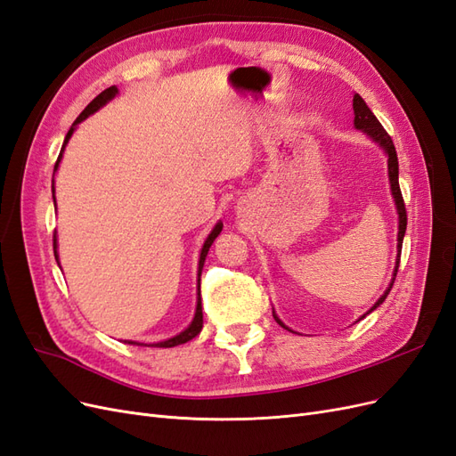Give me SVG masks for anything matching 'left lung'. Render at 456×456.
Wrapping results in <instances>:
<instances>
[{
	"label": "left lung",
	"mask_w": 456,
	"mask_h": 456,
	"mask_svg": "<svg viewBox=\"0 0 456 456\" xmlns=\"http://www.w3.org/2000/svg\"><path fill=\"white\" fill-rule=\"evenodd\" d=\"M354 126L355 129H362L365 131L369 136H372L384 150L386 154H388V175H390V186H392V196L395 200V207H397V213H399V233H397V247H399V256H402V245H403V236H405V230H407V211H405V201H403V196H402V190H399V178H397V154H395V146L390 139V134L384 131V127L380 126V121L377 119V116L370 112V108L365 104V101L362 99L360 94H354ZM397 268H399V258H397V266H395V272L394 275L397 273ZM395 280V278H394ZM394 280L390 283V287L386 289V293L377 300V305L372 306L369 312L375 310L377 306H380L384 298L388 297V293L392 291V285H394ZM275 322H278L281 327H285L280 320L278 315L273 314ZM287 329V327H285Z\"/></svg>",
	"instance_id": "1"
}]
</instances>
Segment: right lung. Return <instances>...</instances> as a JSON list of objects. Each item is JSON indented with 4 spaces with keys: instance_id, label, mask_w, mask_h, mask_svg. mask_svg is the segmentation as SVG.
Wrapping results in <instances>:
<instances>
[{
    "instance_id": "right-lung-1",
    "label": "right lung",
    "mask_w": 456,
    "mask_h": 456,
    "mask_svg": "<svg viewBox=\"0 0 456 456\" xmlns=\"http://www.w3.org/2000/svg\"><path fill=\"white\" fill-rule=\"evenodd\" d=\"M116 94H118V87H116V86L104 89L101 94H96L94 99L86 106L84 112H81V114L77 116V119L74 121V126L70 127V131H68V134H66L64 144H62V150H61V154H59V159H57V163H54V171H57V167H59V161H61V158H62L64 146H66V142H68V141H70V136H72V133H74V129H76L77 123H81V121H84L87 116H91L93 112H96V110H99L101 106H104L108 101H112ZM53 200H54V186H53ZM220 230H223V224L218 223V224L215 226V230L209 233V238H207V240H205V243H203V249H201V255H200V272H198V275H201V268H203L205 256H207V253H209V247L213 245V241H215V238H216L218 233H220ZM53 251H54V258H57V262H59V255H57V233H53ZM201 327H203V312H201V293H200V280H198V308H196L194 322H191V323H190V327H188L186 330H183L181 335H176V337H173V338H169V340L158 342V344H151V346H158V348H171V346H178V344H184V342L191 340L194 337H198V335H200V330H201ZM129 344H134V342H129Z\"/></svg>"
}]
</instances>
